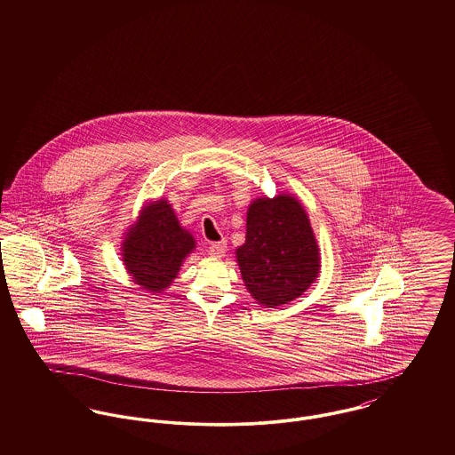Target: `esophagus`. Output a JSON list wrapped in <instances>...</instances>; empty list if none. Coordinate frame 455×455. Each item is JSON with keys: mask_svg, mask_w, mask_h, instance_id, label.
Returning a JSON list of instances; mask_svg holds the SVG:
<instances>
[{"mask_svg": "<svg viewBox=\"0 0 455 455\" xmlns=\"http://www.w3.org/2000/svg\"><path fill=\"white\" fill-rule=\"evenodd\" d=\"M225 251H227V240L212 242V243L208 245V252H210V256H213V258H221V256L225 254Z\"/></svg>", "mask_w": 455, "mask_h": 455, "instance_id": "1", "label": "esophagus"}]
</instances>
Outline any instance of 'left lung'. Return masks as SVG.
<instances>
[{
    "mask_svg": "<svg viewBox=\"0 0 455 455\" xmlns=\"http://www.w3.org/2000/svg\"><path fill=\"white\" fill-rule=\"evenodd\" d=\"M237 260L251 295L267 307L299 299L319 275L321 258L308 217L291 196L259 197L247 212Z\"/></svg>",
    "mask_w": 455,
    "mask_h": 455,
    "instance_id": "8db88e82",
    "label": "left lung"
}]
</instances>
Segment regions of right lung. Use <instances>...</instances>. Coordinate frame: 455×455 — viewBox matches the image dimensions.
Listing matches in <instances>:
<instances>
[{
	"label": "right lung",
	"mask_w": 455,
	"mask_h": 455,
	"mask_svg": "<svg viewBox=\"0 0 455 455\" xmlns=\"http://www.w3.org/2000/svg\"><path fill=\"white\" fill-rule=\"evenodd\" d=\"M123 243V260L132 280L145 290L167 288L195 249V238L184 230L167 201L160 199L147 210Z\"/></svg>",
	"instance_id": "add662e5"
}]
</instances>
